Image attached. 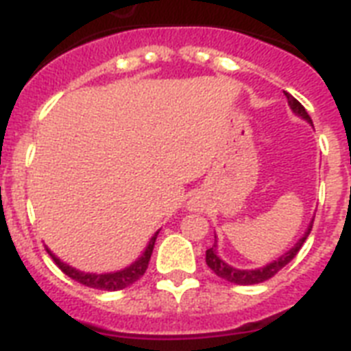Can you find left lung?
Segmentation results:
<instances>
[{
    "instance_id": "obj_1",
    "label": "left lung",
    "mask_w": 351,
    "mask_h": 351,
    "mask_svg": "<svg viewBox=\"0 0 351 351\" xmlns=\"http://www.w3.org/2000/svg\"><path fill=\"white\" fill-rule=\"evenodd\" d=\"M284 95H286V98H288L289 109H291L297 117H300L302 120L308 121L310 125H313V121H311L310 114L306 112L304 107L300 106L299 101L295 100L291 95H288V93H284ZM311 226H313V219L310 220V224H308V228H306L304 234H302V237H300V239L297 240V242H295V244L291 245L286 253H284V255H280L278 258H275V261L267 262L266 266L253 267V269H240V267H234L231 266V264H228L226 261H222L219 255V244H217L219 240H217V234H215V244L206 251V264L213 269L215 275H219L220 278H224V280H228V282L240 284V286H250V284L264 282V280H267V278H271L275 273L280 271V269H282L288 262H291V258L299 253V250L302 247L306 239H308V234H310Z\"/></svg>"
}]
</instances>
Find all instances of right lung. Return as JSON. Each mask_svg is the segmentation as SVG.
<instances>
[{"label": "right lung", "instance_id": "obj_1", "mask_svg": "<svg viewBox=\"0 0 351 351\" xmlns=\"http://www.w3.org/2000/svg\"><path fill=\"white\" fill-rule=\"evenodd\" d=\"M158 237V231L149 239L145 250L142 251V255L138 256L136 261L131 262L129 266L121 267V269H117V271H107V273H87L82 271V269H76V267L69 266L67 262H63L60 256H56L52 253L49 247V255L52 256V261L56 262V266L62 269L67 277H71L76 282L84 284V286H89V288L96 289H106V291H118V289H123L127 286H131L142 277L145 269L149 266V261H151V255H153V247H154V240Z\"/></svg>", "mask_w": 351, "mask_h": 351}]
</instances>
